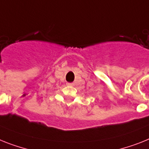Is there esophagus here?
Masks as SVG:
<instances>
[{
  "instance_id": "34e87169",
  "label": "esophagus",
  "mask_w": 149,
  "mask_h": 149,
  "mask_svg": "<svg viewBox=\"0 0 149 149\" xmlns=\"http://www.w3.org/2000/svg\"><path fill=\"white\" fill-rule=\"evenodd\" d=\"M67 85H68V86H74V82H67Z\"/></svg>"
}]
</instances>
